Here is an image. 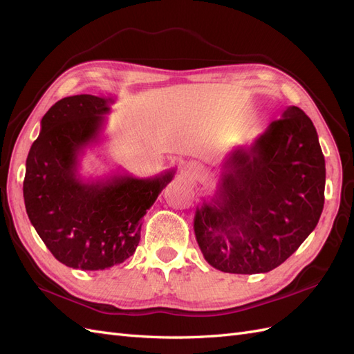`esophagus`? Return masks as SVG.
<instances>
[{
	"mask_svg": "<svg viewBox=\"0 0 354 354\" xmlns=\"http://www.w3.org/2000/svg\"><path fill=\"white\" fill-rule=\"evenodd\" d=\"M187 173H189V174H192V176H198V173H199V167H198V165H194V164L187 165Z\"/></svg>",
	"mask_w": 354,
	"mask_h": 354,
	"instance_id": "obj_1",
	"label": "esophagus"
}]
</instances>
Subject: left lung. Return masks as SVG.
Returning <instances> with one entry per match:
<instances>
[{"label":"left lung","mask_w":354,"mask_h":354,"mask_svg":"<svg viewBox=\"0 0 354 354\" xmlns=\"http://www.w3.org/2000/svg\"><path fill=\"white\" fill-rule=\"evenodd\" d=\"M325 178L316 128L301 109L289 106L254 143L224 158L216 194L195 212L203 259L224 273L276 269L315 230Z\"/></svg>","instance_id":"8db88e82"}]
</instances>
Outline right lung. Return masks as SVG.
<instances>
[{
  "instance_id": "right-lung-1",
  "label": "right lung",
  "mask_w": 354,
  "mask_h": 354,
  "mask_svg": "<svg viewBox=\"0 0 354 354\" xmlns=\"http://www.w3.org/2000/svg\"><path fill=\"white\" fill-rule=\"evenodd\" d=\"M113 102L91 94L59 100L42 116L26 159L28 217L50 252L72 269L104 270L130 259L142 218L176 174L173 168L149 178L81 177L80 159L99 143Z\"/></svg>"
}]
</instances>
